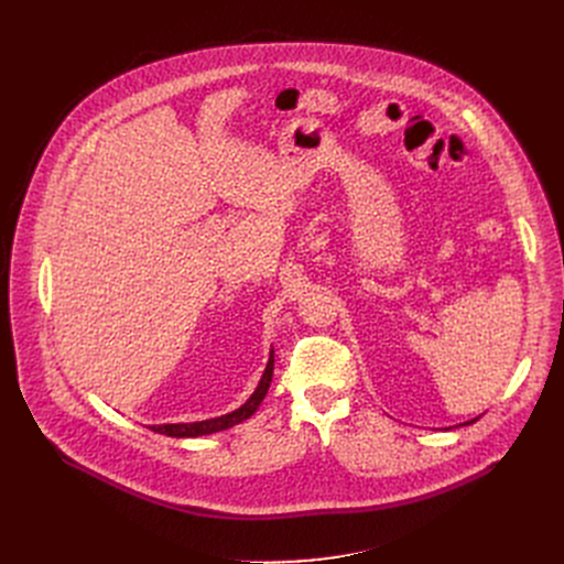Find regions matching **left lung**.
Returning a JSON list of instances; mask_svg holds the SVG:
<instances>
[{"label": "left lung", "mask_w": 564, "mask_h": 564, "mask_svg": "<svg viewBox=\"0 0 564 564\" xmlns=\"http://www.w3.org/2000/svg\"><path fill=\"white\" fill-rule=\"evenodd\" d=\"M476 421H478V419H473V421H466L464 425H470V423H476Z\"/></svg>", "instance_id": "left-lung-1"}]
</instances>
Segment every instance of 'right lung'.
<instances>
[{"label":"right lung","instance_id":"obj_1","mask_svg":"<svg viewBox=\"0 0 564 564\" xmlns=\"http://www.w3.org/2000/svg\"><path fill=\"white\" fill-rule=\"evenodd\" d=\"M272 375H274V349L270 351V361H267V368L258 381V387L253 391V395L240 406L226 416L219 419H210V421H198V423H166V425H151L153 432L158 434H166V436H175V438H189V436H203V434H213V432H221L228 430L232 425H240L247 419H251L256 409L260 406V402L267 395V389H270L272 383Z\"/></svg>","mask_w":564,"mask_h":564}]
</instances>
